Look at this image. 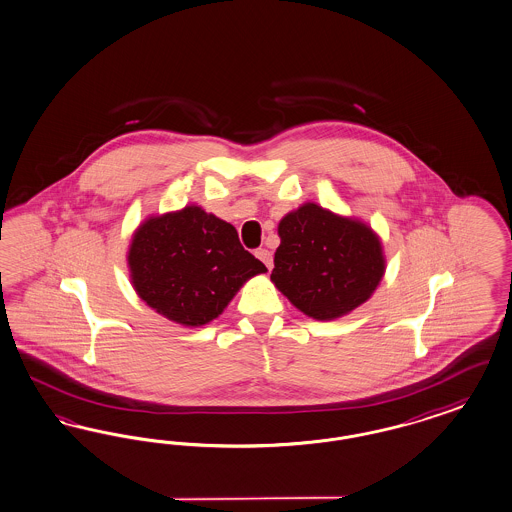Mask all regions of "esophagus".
<instances>
[{"instance_id": "1", "label": "esophagus", "mask_w": 512, "mask_h": 512, "mask_svg": "<svg viewBox=\"0 0 512 512\" xmlns=\"http://www.w3.org/2000/svg\"><path fill=\"white\" fill-rule=\"evenodd\" d=\"M255 257H257L259 261H263L268 270H270L272 265H274V259H272V251H268V249H265V247H259V249L255 251Z\"/></svg>"}]
</instances>
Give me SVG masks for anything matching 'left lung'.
Returning a JSON list of instances; mask_svg holds the SVG:
<instances>
[{
  "label": "left lung",
  "instance_id": "1",
  "mask_svg": "<svg viewBox=\"0 0 512 512\" xmlns=\"http://www.w3.org/2000/svg\"><path fill=\"white\" fill-rule=\"evenodd\" d=\"M282 238L270 280L316 320H333L366 303L385 274L379 238L369 226L305 204L280 221Z\"/></svg>",
  "mask_w": 512,
  "mask_h": 512
}]
</instances>
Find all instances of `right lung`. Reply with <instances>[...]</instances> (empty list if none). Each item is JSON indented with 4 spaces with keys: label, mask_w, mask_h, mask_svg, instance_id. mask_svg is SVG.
<instances>
[{
    "label": "right lung",
    "mask_w": 512,
    "mask_h": 512,
    "mask_svg": "<svg viewBox=\"0 0 512 512\" xmlns=\"http://www.w3.org/2000/svg\"><path fill=\"white\" fill-rule=\"evenodd\" d=\"M127 261L144 303L183 326L211 322L246 280L266 272L234 226L198 205L148 219L135 232Z\"/></svg>",
    "instance_id": "right-lung-1"
}]
</instances>
